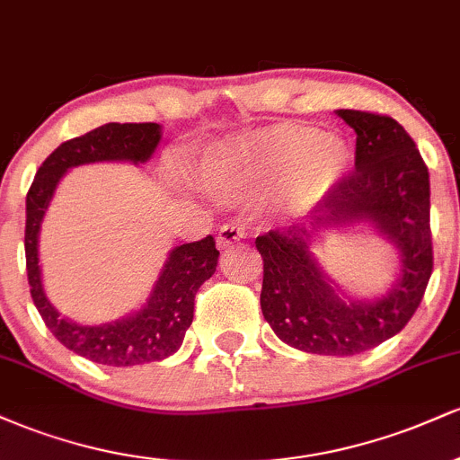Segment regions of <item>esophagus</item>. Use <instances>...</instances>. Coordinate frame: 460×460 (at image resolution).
Returning a JSON list of instances; mask_svg holds the SVG:
<instances>
[{
  "label": "esophagus",
  "instance_id": "34e87169",
  "mask_svg": "<svg viewBox=\"0 0 460 460\" xmlns=\"http://www.w3.org/2000/svg\"><path fill=\"white\" fill-rule=\"evenodd\" d=\"M244 235H246L244 226L235 225V223H226L220 226L218 237H216V240H218L220 248H229V246H234L235 242H240Z\"/></svg>",
  "mask_w": 460,
  "mask_h": 460
}]
</instances>
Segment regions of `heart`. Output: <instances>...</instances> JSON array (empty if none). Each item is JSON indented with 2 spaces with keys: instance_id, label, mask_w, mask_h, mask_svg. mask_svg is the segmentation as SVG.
Here are the masks:
<instances>
[{
  "instance_id": "1",
  "label": "heart",
  "mask_w": 460,
  "mask_h": 460,
  "mask_svg": "<svg viewBox=\"0 0 460 460\" xmlns=\"http://www.w3.org/2000/svg\"><path fill=\"white\" fill-rule=\"evenodd\" d=\"M352 164L346 138L309 125H272L205 153L199 164L203 190L223 200L268 194V208L296 218L340 186Z\"/></svg>"
}]
</instances>
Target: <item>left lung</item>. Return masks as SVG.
<instances>
[{
    "label": "left lung",
    "instance_id": "left-lung-1",
    "mask_svg": "<svg viewBox=\"0 0 460 460\" xmlns=\"http://www.w3.org/2000/svg\"><path fill=\"white\" fill-rule=\"evenodd\" d=\"M357 134L355 171L315 205L309 220L255 240L263 257V318L288 346L350 357L394 337L413 318L432 274L430 177L413 138L392 116L337 110ZM367 224L399 251V277L376 299H350L313 246L326 228Z\"/></svg>",
    "mask_w": 460,
    "mask_h": 460
}]
</instances>
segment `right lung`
Returning <instances> with one entry per match:
<instances>
[{"instance_id": "1", "label": "right lung", "mask_w": 460, "mask_h": 460, "mask_svg": "<svg viewBox=\"0 0 460 460\" xmlns=\"http://www.w3.org/2000/svg\"><path fill=\"white\" fill-rule=\"evenodd\" d=\"M162 140L157 123H105L79 138L62 142L36 171L25 199V263L30 294L47 329L68 350L102 366L128 367L175 355L194 318V296L218 266L212 235L175 246L138 311L105 324H77L58 314L47 298L39 263V235L45 212L68 168L94 162L151 160Z\"/></svg>"}]
</instances>
